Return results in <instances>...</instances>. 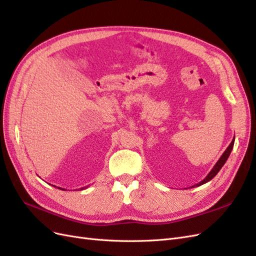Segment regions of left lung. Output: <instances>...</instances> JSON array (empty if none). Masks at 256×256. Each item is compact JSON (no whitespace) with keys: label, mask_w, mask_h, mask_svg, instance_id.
Returning <instances> with one entry per match:
<instances>
[{"label":"left lung","mask_w":256,"mask_h":256,"mask_svg":"<svg viewBox=\"0 0 256 256\" xmlns=\"http://www.w3.org/2000/svg\"><path fill=\"white\" fill-rule=\"evenodd\" d=\"M234 142H235V138H233V141L230 142V144L228 145V148L226 150V152H224L223 154H222V156L220 157V159L216 161V164H214V166L212 168V171L208 173V175L204 178V180H202V182H200L198 184H194V186H192V188H194V187H198V186H202V184H206V182H208L209 180H212V178L219 173V171L222 168V166H224V164H226V160H228V156H230V152H232V150H233V147H234Z\"/></svg>","instance_id":"obj_1"}]
</instances>
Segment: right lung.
Segmentation results:
<instances>
[{
	"instance_id": "add662e5",
	"label": "right lung",
	"mask_w": 256,
	"mask_h": 256,
	"mask_svg": "<svg viewBox=\"0 0 256 256\" xmlns=\"http://www.w3.org/2000/svg\"><path fill=\"white\" fill-rule=\"evenodd\" d=\"M58 189H60V187H58ZM86 188H88V187H84V188H81L80 190H84V189H86ZM62 190H65V189H62Z\"/></svg>"
}]
</instances>
